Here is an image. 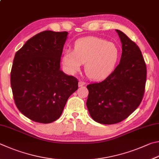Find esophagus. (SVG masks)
Instances as JSON below:
<instances>
[{"mask_svg":"<svg viewBox=\"0 0 159 159\" xmlns=\"http://www.w3.org/2000/svg\"><path fill=\"white\" fill-rule=\"evenodd\" d=\"M84 84H86V82H83V81H81V80H80L79 83H78V86H79L80 87H83V86H84Z\"/></svg>","mask_w":159,"mask_h":159,"instance_id":"1","label":"esophagus"}]
</instances>
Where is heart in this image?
I'll use <instances>...</instances> for the list:
<instances>
[{"label":"heart","mask_w":159,"mask_h":159,"mask_svg":"<svg viewBox=\"0 0 159 159\" xmlns=\"http://www.w3.org/2000/svg\"><path fill=\"white\" fill-rule=\"evenodd\" d=\"M119 57L117 46L98 37L82 38L75 42L73 51H64L62 63L66 70L74 74L84 63L86 75L91 80H100L115 69Z\"/></svg>","instance_id":"heart-1"}]
</instances>
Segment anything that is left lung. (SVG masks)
<instances>
[{
    "instance_id": "1",
    "label": "left lung",
    "mask_w": 159,
    "mask_h": 159,
    "mask_svg": "<svg viewBox=\"0 0 159 159\" xmlns=\"http://www.w3.org/2000/svg\"><path fill=\"white\" fill-rule=\"evenodd\" d=\"M122 44L119 65L103 81L87 85V106L94 121L114 124L124 120L140 105L147 80V67L140 48L119 30Z\"/></svg>"
}]
</instances>
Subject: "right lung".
Returning <instances> with one entry per match:
<instances>
[{
    "label": "right lung",
    "instance_id": "1",
    "mask_svg": "<svg viewBox=\"0 0 159 159\" xmlns=\"http://www.w3.org/2000/svg\"><path fill=\"white\" fill-rule=\"evenodd\" d=\"M68 32L44 30L16 52L10 83L18 110L33 121L49 124L60 117L66 102L78 89L73 76L60 70Z\"/></svg>",
    "mask_w": 159,
    "mask_h": 159
}]
</instances>
